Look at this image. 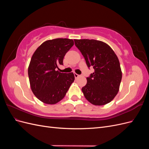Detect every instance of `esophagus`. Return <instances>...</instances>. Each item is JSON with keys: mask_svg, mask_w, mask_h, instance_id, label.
Instances as JSON below:
<instances>
[{"mask_svg": "<svg viewBox=\"0 0 149 149\" xmlns=\"http://www.w3.org/2000/svg\"><path fill=\"white\" fill-rule=\"evenodd\" d=\"M74 77H75L76 78H78V77H79V76H80V75H79V74H76V73H74Z\"/></svg>", "mask_w": 149, "mask_h": 149, "instance_id": "obj_1", "label": "esophagus"}]
</instances>
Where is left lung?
<instances>
[{
  "label": "left lung",
  "mask_w": 149,
  "mask_h": 149,
  "mask_svg": "<svg viewBox=\"0 0 149 149\" xmlns=\"http://www.w3.org/2000/svg\"><path fill=\"white\" fill-rule=\"evenodd\" d=\"M88 68L94 72L82 88L85 98L93 105L110 102L118 94L122 79L120 63L114 52L104 42L96 40H74Z\"/></svg>",
  "instance_id": "obj_1"
}]
</instances>
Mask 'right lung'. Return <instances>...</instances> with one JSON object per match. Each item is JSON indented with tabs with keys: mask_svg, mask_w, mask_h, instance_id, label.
I'll return each instance as SVG.
<instances>
[{
	"mask_svg": "<svg viewBox=\"0 0 149 149\" xmlns=\"http://www.w3.org/2000/svg\"><path fill=\"white\" fill-rule=\"evenodd\" d=\"M72 39L47 40L36 49L28 68L30 88L40 101L55 104L65 96L74 80L73 73H60L56 69L63 65L65 54L73 46Z\"/></svg>",
	"mask_w": 149,
	"mask_h": 149,
	"instance_id": "obj_1",
	"label": "right lung"
}]
</instances>
